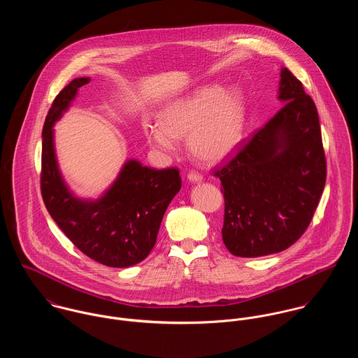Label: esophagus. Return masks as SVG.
<instances>
[{"instance_id": "1", "label": "esophagus", "mask_w": 358, "mask_h": 358, "mask_svg": "<svg viewBox=\"0 0 358 358\" xmlns=\"http://www.w3.org/2000/svg\"><path fill=\"white\" fill-rule=\"evenodd\" d=\"M188 180H189L191 182H201V181H203V177H201V174H199L196 171H189V173H188Z\"/></svg>"}]
</instances>
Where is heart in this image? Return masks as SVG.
<instances>
[{
	"mask_svg": "<svg viewBox=\"0 0 358 358\" xmlns=\"http://www.w3.org/2000/svg\"><path fill=\"white\" fill-rule=\"evenodd\" d=\"M244 120L241 90L222 92L220 86L208 85L169 103L158 115L159 127L148 129L147 138L155 150L169 152L174 140L188 137V148L196 159L217 164L238 150Z\"/></svg>",
	"mask_w": 358,
	"mask_h": 358,
	"instance_id": "1",
	"label": "heart"
}]
</instances>
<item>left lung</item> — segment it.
Segmentation results:
<instances>
[{"mask_svg": "<svg viewBox=\"0 0 358 358\" xmlns=\"http://www.w3.org/2000/svg\"><path fill=\"white\" fill-rule=\"evenodd\" d=\"M278 114L215 171L225 200L222 240L243 258L280 252L303 235L324 191L317 108L301 80L280 73Z\"/></svg>", "mask_w": 358, "mask_h": 358, "instance_id": "1", "label": "left lung"}]
</instances>
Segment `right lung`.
<instances>
[{
	"mask_svg": "<svg viewBox=\"0 0 358 358\" xmlns=\"http://www.w3.org/2000/svg\"><path fill=\"white\" fill-rule=\"evenodd\" d=\"M89 82L86 77L71 80L46 115L41 194L53 221L85 255L110 268H127L154 248L164 211L181 189V177L178 169L157 170L130 159L100 198L80 199L70 191L59 170L52 127Z\"/></svg>",
	"mask_w": 358,
	"mask_h": 358,
	"instance_id": "1",
	"label": "right lung"
}]
</instances>
